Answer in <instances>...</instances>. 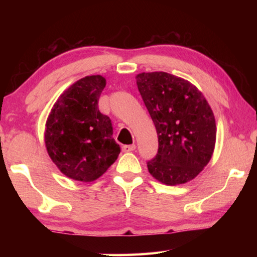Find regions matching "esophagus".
Here are the masks:
<instances>
[{
    "label": "esophagus",
    "instance_id": "34e87169",
    "mask_svg": "<svg viewBox=\"0 0 257 257\" xmlns=\"http://www.w3.org/2000/svg\"><path fill=\"white\" fill-rule=\"evenodd\" d=\"M136 150V145L133 144V145H123L122 146V151L123 152H133Z\"/></svg>",
    "mask_w": 257,
    "mask_h": 257
}]
</instances>
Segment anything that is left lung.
<instances>
[{"mask_svg":"<svg viewBox=\"0 0 257 257\" xmlns=\"http://www.w3.org/2000/svg\"><path fill=\"white\" fill-rule=\"evenodd\" d=\"M136 82L159 138L149 172L168 186L193 180L214 152L216 125L210 104L196 86L171 73L142 72Z\"/></svg>","mask_w":257,"mask_h":257,"instance_id":"obj_1","label":"left lung"}]
</instances>
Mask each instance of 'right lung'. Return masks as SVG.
I'll return each instance as SVG.
<instances>
[{
	"instance_id": "1",
	"label": "right lung",
	"mask_w": 257,
	"mask_h": 257,
	"mask_svg": "<svg viewBox=\"0 0 257 257\" xmlns=\"http://www.w3.org/2000/svg\"><path fill=\"white\" fill-rule=\"evenodd\" d=\"M105 85L101 75L81 78L60 95L47 116V153L70 179L96 180L119 156L120 146L112 138L111 120L98 110Z\"/></svg>"
}]
</instances>
